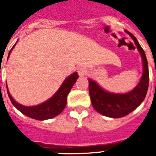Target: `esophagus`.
<instances>
[{"instance_id": "esophagus-1", "label": "esophagus", "mask_w": 156, "mask_h": 156, "mask_svg": "<svg viewBox=\"0 0 156 156\" xmlns=\"http://www.w3.org/2000/svg\"><path fill=\"white\" fill-rule=\"evenodd\" d=\"M78 73L80 77H83V76H84V75L87 73V70H86V68H83V67H79V68H78Z\"/></svg>"}]
</instances>
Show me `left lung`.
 Masks as SVG:
<instances>
[{"label":"left lung","mask_w":156,"mask_h":156,"mask_svg":"<svg viewBox=\"0 0 156 156\" xmlns=\"http://www.w3.org/2000/svg\"><path fill=\"white\" fill-rule=\"evenodd\" d=\"M125 32L134 40L142 58L143 73L137 86L125 94H115L106 91L94 80L88 79L89 95L93 107L102 115L113 119L124 117L134 111L144 101L149 87V68L145 53L135 37L127 31Z\"/></svg>","instance_id":"8db88e82"}]
</instances>
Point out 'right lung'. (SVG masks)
<instances>
[{
	"mask_svg": "<svg viewBox=\"0 0 156 156\" xmlns=\"http://www.w3.org/2000/svg\"><path fill=\"white\" fill-rule=\"evenodd\" d=\"M16 44L11 49L8 54V58L10 57V54ZM78 78V73L74 72L73 74L69 75L68 78L62 82L60 88H58V91L56 92L51 98L48 99L47 101L43 102L40 105H35V106H25V105H22L21 104L15 101V99L12 98V96L10 94L7 85H6L7 94H8L9 98H10V100L12 101V105L23 115H27V117L34 119H37V120H46V119H52V118L58 116L62 112L67 105L68 94H69L71 88H73V86L74 85Z\"/></svg>",
	"mask_w": 156,
	"mask_h": 156,
	"instance_id": "right-lung-1",
	"label": "right lung"
}]
</instances>
